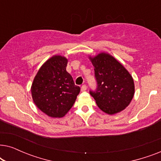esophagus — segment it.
Returning a JSON list of instances; mask_svg holds the SVG:
<instances>
[{
  "mask_svg": "<svg viewBox=\"0 0 161 161\" xmlns=\"http://www.w3.org/2000/svg\"><path fill=\"white\" fill-rule=\"evenodd\" d=\"M87 89V86H86V85H83L82 86H81V92H84V91H86V90Z\"/></svg>",
  "mask_w": 161,
  "mask_h": 161,
  "instance_id": "obj_1",
  "label": "esophagus"
}]
</instances>
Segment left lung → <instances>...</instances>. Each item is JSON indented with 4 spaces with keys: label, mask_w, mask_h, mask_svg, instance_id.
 I'll list each match as a JSON object with an SVG mask.
<instances>
[{
    "label": "left lung",
    "mask_w": 161,
    "mask_h": 161,
    "mask_svg": "<svg viewBox=\"0 0 161 161\" xmlns=\"http://www.w3.org/2000/svg\"><path fill=\"white\" fill-rule=\"evenodd\" d=\"M89 58L94 68L97 88L90 94L103 112L110 115L126 108L133 100L135 86L133 77L122 64L107 53Z\"/></svg>",
    "instance_id": "obj_1"
}]
</instances>
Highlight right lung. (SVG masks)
<instances>
[{"label":"right lung","instance_id":"right-lung-1","mask_svg":"<svg viewBox=\"0 0 161 161\" xmlns=\"http://www.w3.org/2000/svg\"><path fill=\"white\" fill-rule=\"evenodd\" d=\"M68 60L55 55L39 68L31 85V96L38 108L53 118L63 117L71 109L80 93L66 70Z\"/></svg>","mask_w":161,"mask_h":161}]
</instances>
